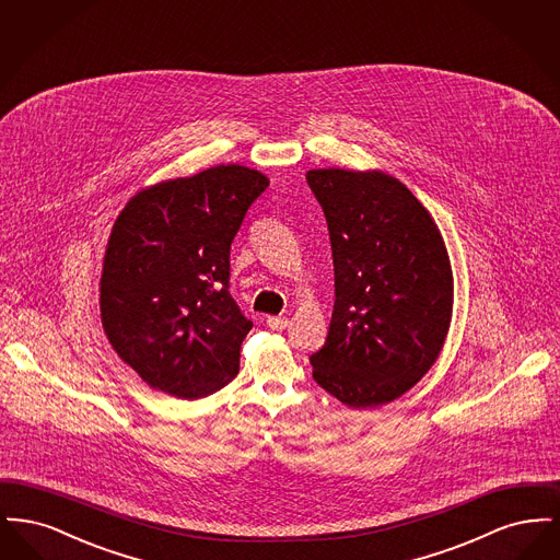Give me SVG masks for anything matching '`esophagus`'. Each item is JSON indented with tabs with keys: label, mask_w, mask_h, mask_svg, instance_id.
I'll return each mask as SVG.
<instances>
[{
	"label": "esophagus",
	"mask_w": 560,
	"mask_h": 560,
	"mask_svg": "<svg viewBox=\"0 0 560 560\" xmlns=\"http://www.w3.org/2000/svg\"><path fill=\"white\" fill-rule=\"evenodd\" d=\"M267 325L270 329L281 331V329H285L290 325V320H288V317H268Z\"/></svg>",
	"instance_id": "1"
}]
</instances>
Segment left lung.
I'll return each mask as SVG.
<instances>
[{
    "label": "left lung",
    "mask_w": 560,
    "mask_h": 560,
    "mask_svg": "<svg viewBox=\"0 0 560 560\" xmlns=\"http://www.w3.org/2000/svg\"><path fill=\"white\" fill-rule=\"evenodd\" d=\"M331 241L334 313L313 377L350 407L400 397L436 361L452 320L453 277L427 208L382 172L311 170Z\"/></svg>",
    "instance_id": "left-lung-1"
}]
</instances>
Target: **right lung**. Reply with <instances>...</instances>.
Segmentation results:
<instances>
[{"instance_id":"right-lung-1","label":"right lung","mask_w":560,"mask_h":560,"mask_svg":"<svg viewBox=\"0 0 560 560\" xmlns=\"http://www.w3.org/2000/svg\"><path fill=\"white\" fill-rule=\"evenodd\" d=\"M267 176L215 165L138 192L105 254L108 342L153 388L201 399L240 373L252 320L231 295V243Z\"/></svg>"}]
</instances>
